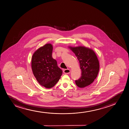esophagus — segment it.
<instances>
[{
	"instance_id": "obj_1",
	"label": "esophagus",
	"mask_w": 129,
	"mask_h": 129,
	"mask_svg": "<svg viewBox=\"0 0 129 129\" xmlns=\"http://www.w3.org/2000/svg\"><path fill=\"white\" fill-rule=\"evenodd\" d=\"M63 73H65V74H69V73H70V70L69 69H65V70H63Z\"/></svg>"
}]
</instances>
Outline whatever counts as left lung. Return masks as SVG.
Wrapping results in <instances>:
<instances>
[{
  "label": "left lung",
  "instance_id": "8db88e82",
  "mask_svg": "<svg viewBox=\"0 0 129 129\" xmlns=\"http://www.w3.org/2000/svg\"><path fill=\"white\" fill-rule=\"evenodd\" d=\"M69 48L77 57L82 71L80 78L75 81L76 85L79 88H86L94 82L99 73V63L97 56L92 49L83 46Z\"/></svg>",
  "mask_w": 129,
  "mask_h": 129
}]
</instances>
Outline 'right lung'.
I'll return each instance as SVG.
<instances>
[{
    "label": "right lung",
    "mask_w": 129,
    "mask_h": 129,
    "mask_svg": "<svg viewBox=\"0 0 129 129\" xmlns=\"http://www.w3.org/2000/svg\"><path fill=\"white\" fill-rule=\"evenodd\" d=\"M53 48L51 44H46L34 53L31 59L34 75L40 85L47 88L56 84L62 73L52 57Z\"/></svg>",
    "instance_id": "1"
}]
</instances>
